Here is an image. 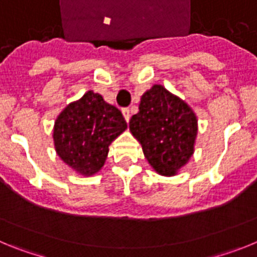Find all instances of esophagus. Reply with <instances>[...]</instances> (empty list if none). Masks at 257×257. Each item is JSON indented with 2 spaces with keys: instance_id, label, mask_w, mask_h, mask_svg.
Listing matches in <instances>:
<instances>
[{
  "instance_id": "1",
  "label": "esophagus",
  "mask_w": 257,
  "mask_h": 257,
  "mask_svg": "<svg viewBox=\"0 0 257 257\" xmlns=\"http://www.w3.org/2000/svg\"><path fill=\"white\" fill-rule=\"evenodd\" d=\"M122 114H123L124 119H126V122L128 123V121H130V110H128V109H123V110H122Z\"/></svg>"
}]
</instances>
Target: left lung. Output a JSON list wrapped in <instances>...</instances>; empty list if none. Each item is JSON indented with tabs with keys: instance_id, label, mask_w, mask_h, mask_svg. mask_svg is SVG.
<instances>
[{
	"instance_id": "obj_1",
	"label": "left lung",
	"mask_w": 257,
	"mask_h": 257,
	"mask_svg": "<svg viewBox=\"0 0 257 257\" xmlns=\"http://www.w3.org/2000/svg\"><path fill=\"white\" fill-rule=\"evenodd\" d=\"M128 127L152 169L162 176L178 175L194 153L196 113L162 85H153L142 95L139 113L131 117Z\"/></svg>"
}]
</instances>
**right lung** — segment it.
Masks as SVG:
<instances>
[{
	"mask_svg": "<svg viewBox=\"0 0 257 257\" xmlns=\"http://www.w3.org/2000/svg\"><path fill=\"white\" fill-rule=\"evenodd\" d=\"M126 128L122 113L90 90L59 113L52 139L65 165L82 176H92L103 169L109 145Z\"/></svg>",
	"mask_w": 257,
	"mask_h": 257,
	"instance_id": "add662e5",
	"label": "right lung"
}]
</instances>
